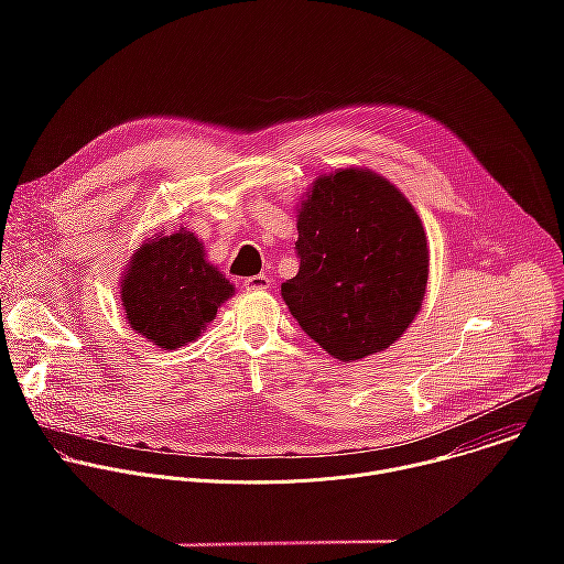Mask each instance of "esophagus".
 <instances>
[{"label":"esophagus","instance_id":"1","mask_svg":"<svg viewBox=\"0 0 564 564\" xmlns=\"http://www.w3.org/2000/svg\"><path fill=\"white\" fill-rule=\"evenodd\" d=\"M272 285V279L265 276V274H257V276H248L243 281V288L250 290V292H257V290H268Z\"/></svg>","mask_w":564,"mask_h":564}]
</instances>
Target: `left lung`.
I'll list each match as a JSON object with an SVG mask.
<instances>
[{
    "instance_id": "1",
    "label": "left lung",
    "mask_w": 564,
    "mask_h": 564,
    "mask_svg": "<svg viewBox=\"0 0 564 564\" xmlns=\"http://www.w3.org/2000/svg\"><path fill=\"white\" fill-rule=\"evenodd\" d=\"M292 316L328 355L357 361L409 330L429 283L422 218L388 178L366 167L321 174L296 209Z\"/></svg>"
}]
</instances>
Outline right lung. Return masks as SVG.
Returning a JSON list of instances; mask_svg holds the SVG:
<instances>
[{
  "label": "right lung",
  "mask_w": 564,
  "mask_h": 564,
  "mask_svg": "<svg viewBox=\"0 0 564 564\" xmlns=\"http://www.w3.org/2000/svg\"><path fill=\"white\" fill-rule=\"evenodd\" d=\"M231 294L234 285L207 261L203 240L185 227L147 238L120 281L127 324L165 350L196 341Z\"/></svg>",
  "instance_id": "1"
}]
</instances>
